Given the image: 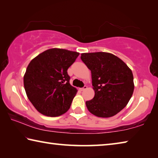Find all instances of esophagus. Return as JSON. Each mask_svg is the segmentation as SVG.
Instances as JSON below:
<instances>
[{"instance_id": "obj_1", "label": "esophagus", "mask_w": 158, "mask_h": 158, "mask_svg": "<svg viewBox=\"0 0 158 158\" xmlns=\"http://www.w3.org/2000/svg\"><path fill=\"white\" fill-rule=\"evenodd\" d=\"M87 88H88L87 85H84V86L83 87V88H81V89H80V90H81V91H83V90H85V89H87Z\"/></svg>"}]
</instances>
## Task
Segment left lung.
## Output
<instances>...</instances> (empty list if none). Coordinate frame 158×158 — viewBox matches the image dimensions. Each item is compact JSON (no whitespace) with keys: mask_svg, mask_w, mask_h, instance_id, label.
Here are the masks:
<instances>
[{"mask_svg":"<svg viewBox=\"0 0 158 158\" xmlns=\"http://www.w3.org/2000/svg\"><path fill=\"white\" fill-rule=\"evenodd\" d=\"M81 59L91 71L95 91L94 98L85 102L88 110L98 117L115 116L133 94L132 70L121 58L107 52L83 53Z\"/></svg>","mask_w":158,"mask_h":158,"instance_id":"obj_1","label":"left lung"}]
</instances>
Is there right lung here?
Segmentation results:
<instances>
[{"mask_svg": "<svg viewBox=\"0 0 158 158\" xmlns=\"http://www.w3.org/2000/svg\"><path fill=\"white\" fill-rule=\"evenodd\" d=\"M79 53L53 48L32 60L23 76L28 100L40 113L56 117L66 113L77 90L69 84V67Z\"/></svg>", "mask_w": 158, "mask_h": 158, "instance_id": "add662e5", "label": "right lung"}]
</instances>
